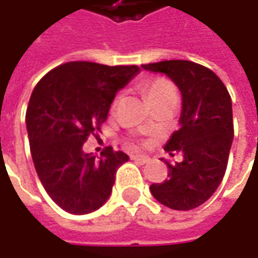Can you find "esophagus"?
Masks as SVG:
<instances>
[{"label":"esophagus","instance_id":"esophagus-1","mask_svg":"<svg viewBox=\"0 0 258 258\" xmlns=\"http://www.w3.org/2000/svg\"><path fill=\"white\" fill-rule=\"evenodd\" d=\"M132 159H134L135 162H138V164L141 165L151 162V158H149V156H145V155H132Z\"/></svg>","mask_w":258,"mask_h":258}]
</instances>
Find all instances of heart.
Returning <instances> with one entry per match:
<instances>
[{"mask_svg": "<svg viewBox=\"0 0 258 258\" xmlns=\"http://www.w3.org/2000/svg\"><path fill=\"white\" fill-rule=\"evenodd\" d=\"M146 94H148V99H149L151 103H154L156 100H161V99H165V97L176 96L173 86L168 80H165V79H156V80H154L149 85V87H148Z\"/></svg>", "mask_w": 258, "mask_h": 258, "instance_id": "b5f03b06", "label": "heart"}]
</instances>
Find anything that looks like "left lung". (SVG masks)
Returning <instances> with one entry per match:
<instances>
[{"instance_id": "obj_1", "label": "left lung", "mask_w": 258, "mask_h": 258, "mask_svg": "<svg viewBox=\"0 0 258 258\" xmlns=\"http://www.w3.org/2000/svg\"><path fill=\"white\" fill-rule=\"evenodd\" d=\"M171 79L182 96L179 129L165 151L182 152V162L165 164L168 179L149 186L154 198L168 208L188 211L211 198L223 181L234 138L233 103L227 87L210 69L186 60L141 66Z\"/></svg>"}]
</instances>
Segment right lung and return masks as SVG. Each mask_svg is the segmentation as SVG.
Returning a JSON list of instances; mask_svg holds the SVG:
<instances>
[{
	"label": "right lung",
	"instance_id": "add662e5",
	"mask_svg": "<svg viewBox=\"0 0 258 258\" xmlns=\"http://www.w3.org/2000/svg\"><path fill=\"white\" fill-rule=\"evenodd\" d=\"M141 72L138 66L70 61L37 83L25 114L35 171L60 208L75 215L103 205L117 168L129 161L106 148L102 156L85 154L89 135L100 131L116 93Z\"/></svg>",
	"mask_w": 258,
	"mask_h": 258
}]
</instances>
